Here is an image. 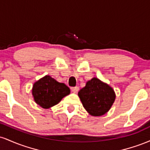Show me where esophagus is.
I'll return each mask as SVG.
<instances>
[{
  "label": "esophagus",
  "mask_w": 150,
  "mask_h": 150,
  "mask_svg": "<svg viewBox=\"0 0 150 150\" xmlns=\"http://www.w3.org/2000/svg\"><path fill=\"white\" fill-rule=\"evenodd\" d=\"M71 90H72V92H74V93H77L79 91V87L76 86V87H71Z\"/></svg>",
  "instance_id": "obj_1"
}]
</instances>
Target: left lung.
<instances>
[{"mask_svg":"<svg viewBox=\"0 0 150 150\" xmlns=\"http://www.w3.org/2000/svg\"><path fill=\"white\" fill-rule=\"evenodd\" d=\"M78 96L84 108L93 116H100L108 112L114 102L116 94L112 87L97 77L87 81Z\"/></svg>","mask_w":150,"mask_h":150,"instance_id":"8db88e82","label":"left lung"}]
</instances>
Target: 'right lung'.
Segmentation results:
<instances>
[{"label":"right lung","mask_w":150,"mask_h":150,"mask_svg":"<svg viewBox=\"0 0 150 150\" xmlns=\"http://www.w3.org/2000/svg\"><path fill=\"white\" fill-rule=\"evenodd\" d=\"M70 93L69 87L46 75L34 84L32 95L35 102L44 108L55 106Z\"/></svg>","instance_id":"obj_1"}]
</instances>
